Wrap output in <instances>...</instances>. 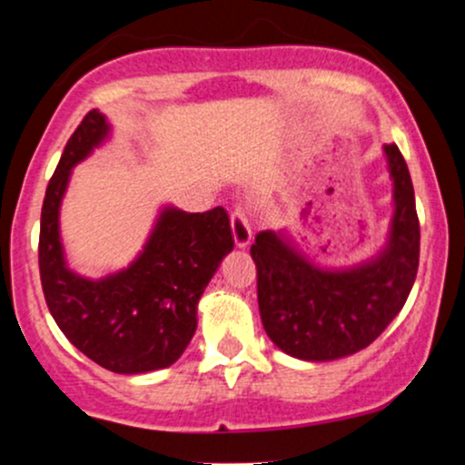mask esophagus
<instances>
[{
	"instance_id": "1",
	"label": "esophagus",
	"mask_w": 465,
	"mask_h": 465,
	"mask_svg": "<svg viewBox=\"0 0 465 465\" xmlns=\"http://www.w3.org/2000/svg\"><path fill=\"white\" fill-rule=\"evenodd\" d=\"M232 233H233V242L238 247H247L251 242V221H249V212L244 207H236L232 212Z\"/></svg>"
}]
</instances>
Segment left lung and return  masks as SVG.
Returning <instances> with one entry per match:
<instances>
[{
	"label": "left lung",
	"instance_id": "8db88e82",
	"mask_svg": "<svg viewBox=\"0 0 465 465\" xmlns=\"http://www.w3.org/2000/svg\"><path fill=\"white\" fill-rule=\"evenodd\" d=\"M396 214L389 244L370 264L322 271L275 232L251 244L258 303L269 339L303 361H334L373 343L407 302L420 264V221L402 153L385 146Z\"/></svg>",
	"mask_w": 465,
	"mask_h": 465
}]
</instances>
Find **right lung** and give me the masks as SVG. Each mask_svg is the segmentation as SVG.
<instances>
[{"label":"right lung","instance_id":"obj_1","mask_svg":"<svg viewBox=\"0 0 465 465\" xmlns=\"http://www.w3.org/2000/svg\"><path fill=\"white\" fill-rule=\"evenodd\" d=\"M103 114L89 111L67 140L41 207L39 273L45 303L63 334L87 359L115 373L163 370L188 348L196 303L218 264L233 249L225 207L203 214L163 210L140 258L100 282L65 266L58 205L69 170L104 140Z\"/></svg>","mask_w":465,"mask_h":465}]
</instances>
